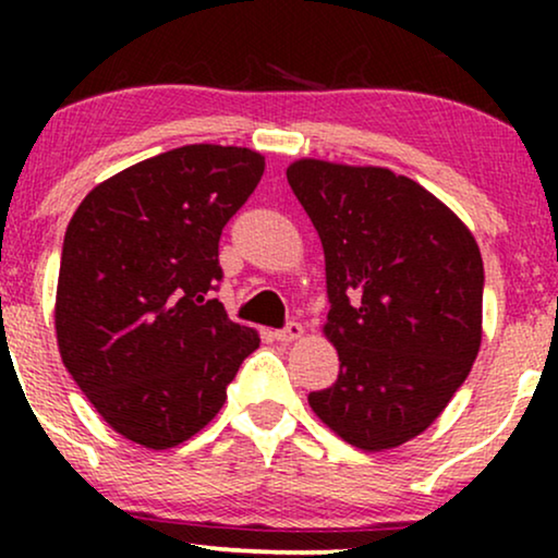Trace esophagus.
<instances>
[{
    "label": "esophagus",
    "mask_w": 558,
    "mask_h": 558,
    "mask_svg": "<svg viewBox=\"0 0 558 558\" xmlns=\"http://www.w3.org/2000/svg\"><path fill=\"white\" fill-rule=\"evenodd\" d=\"M304 335V327L302 323H289L284 330H277L274 332V338H277L279 342H292V340H300Z\"/></svg>",
    "instance_id": "34e87169"
}]
</instances>
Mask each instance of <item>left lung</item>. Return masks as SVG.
Segmentation results:
<instances>
[{
	"label": "left lung",
	"mask_w": 558,
	"mask_h": 558,
	"mask_svg": "<svg viewBox=\"0 0 558 558\" xmlns=\"http://www.w3.org/2000/svg\"><path fill=\"white\" fill-rule=\"evenodd\" d=\"M296 201L325 251L323 327L338 380L310 393L323 424L365 452L414 439L464 384L483 340V256L470 228L386 167L296 159Z\"/></svg>",
	"instance_id": "obj_1"
}]
</instances>
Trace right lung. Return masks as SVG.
Instances as JSON below:
<instances>
[{
  "label": "right lung",
  "mask_w": 558,
  "mask_h": 558,
  "mask_svg": "<svg viewBox=\"0 0 558 558\" xmlns=\"http://www.w3.org/2000/svg\"><path fill=\"white\" fill-rule=\"evenodd\" d=\"M246 147L187 144L83 197L56 294L58 350L104 422L147 449L187 441L218 414L258 332L213 289L218 241L264 174Z\"/></svg>",
  "instance_id": "add662e5"
}]
</instances>
